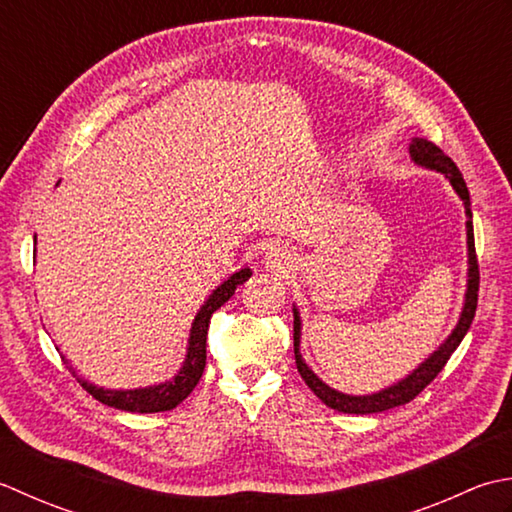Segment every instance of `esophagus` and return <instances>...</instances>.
Here are the masks:
<instances>
[{"instance_id": "obj_1", "label": "esophagus", "mask_w": 512, "mask_h": 512, "mask_svg": "<svg viewBox=\"0 0 512 512\" xmlns=\"http://www.w3.org/2000/svg\"><path fill=\"white\" fill-rule=\"evenodd\" d=\"M265 258H267V265H271V267H283V265H289V258H291V254L287 252L285 247H280V245H271V247L267 249Z\"/></svg>"}]
</instances>
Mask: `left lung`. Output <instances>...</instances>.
I'll return each mask as SVG.
<instances>
[{
    "instance_id": "obj_1",
    "label": "left lung",
    "mask_w": 512,
    "mask_h": 512,
    "mask_svg": "<svg viewBox=\"0 0 512 512\" xmlns=\"http://www.w3.org/2000/svg\"><path fill=\"white\" fill-rule=\"evenodd\" d=\"M411 159L422 165V168H429L435 172H442L448 183L453 185V190L457 196L464 201V210H466V243H468V285H466V296H464V309L462 316L457 320L455 329L451 331L440 349L433 351L429 358H426L420 367H417L413 373L406 375L404 380H400L393 387L382 389L378 393L371 395H347L340 393L336 389H331L329 384L322 382L318 375L307 367V362L300 356V316L298 309L294 307V353H296V367L298 373L302 375L307 387L314 391L318 398L325 402L331 409H336L340 413H356V415H367V413H380L393 409V406H402L406 402H411L415 395H420L429 384L435 380V375L444 369V364L448 358L453 356V351L460 347V342L464 340L466 331L471 329V322L475 318V309H477V291H479V267H477V256H475V236H473V212H471V194H468V187L464 183L462 172L457 170V165L451 161V156H446L433 141L426 139H413L409 145Z\"/></svg>"
}]
</instances>
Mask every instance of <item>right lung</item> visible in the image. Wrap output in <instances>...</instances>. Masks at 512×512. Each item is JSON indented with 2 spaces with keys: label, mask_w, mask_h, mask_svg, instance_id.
Returning <instances> with one entry per match:
<instances>
[{
  "label": "right lung",
  "mask_w": 512,
  "mask_h": 512,
  "mask_svg": "<svg viewBox=\"0 0 512 512\" xmlns=\"http://www.w3.org/2000/svg\"><path fill=\"white\" fill-rule=\"evenodd\" d=\"M252 276V269H241L236 274L229 276L223 285H218L210 298L205 300V305L198 309V314L192 322L190 329V340H187V356L183 367L179 373L174 375L172 380H165L161 384H154V387H145V389H128V391H112V389H103L95 387V384L79 378L75 373V378L79 384L86 389L92 398L99 400L101 404L114 406V409L121 411H130V413H159V411H172L174 406H179L187 395L194 391V387L201 380L203 369H205V342H207V329H210V318L218 307H223L225 302L234 296V291L238 285H243L245 280Z\"/></svg>",
  "instance_id": "right-lung-1"
}]
</instances>
